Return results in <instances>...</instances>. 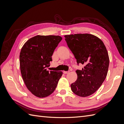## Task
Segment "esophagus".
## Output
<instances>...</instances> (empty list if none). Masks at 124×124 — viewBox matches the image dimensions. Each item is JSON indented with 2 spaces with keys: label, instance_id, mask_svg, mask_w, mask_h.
I'll use <instances>...</instances> for the list:
<instances>
[{
  "label": "esophagus",
  "instance_id": "obj_1",
  "mask_svg": "<svg viewBox=\"0 0 124 124\" xmlns=\"http://www.w3.org/2000/svg\"><path fill=\"white\" fill-rule=\"evenodd\" d=\"M69 72H70L69 71H63V73H64L65 74H68Z\"/></svg>",
  "mask_w": 124,
  "mask_h": 124
}]
</instances>
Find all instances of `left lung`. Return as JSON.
I'll list each match as a JSON object with an SVG mask.
<instances>
[{"label":"left lung","mask_w":124,"mask_h":124,"mask_svg":"<svg viewBox=\"0 0 124 124\" xmlns=\"http://www.w3.org/2000/svg\"><path fill=\"white\" fill-rule=\"evenodd\" d=\"M64 37L78 64L84 66L76 71L78 78L71 84V90L80 97L89 96L98 90L107 77L109 57L106 47L98 37L89 33Z\"/></svg>","instance_id":"left-lung-1"}]
</instances>
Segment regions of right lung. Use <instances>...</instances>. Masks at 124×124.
<instances>
[{
	"instance_id": "1",
	"label": "right lung",
	"mask_w": 124,
	"mask_h": 124,
	"mask_svg": "<svg viewBox=\"0 0 124 124\" xmlns=\"http://www.w3.org/2000/svg\"><path fill=\"white\" fill-rule=\"evenodd\" d=\"M62 40L59 36L37 35L26 41L21 49L20 65L22 78L27 89L39 98L52 94L62 76V71L46 70Z\"/></svg>"
}]
</instances>
